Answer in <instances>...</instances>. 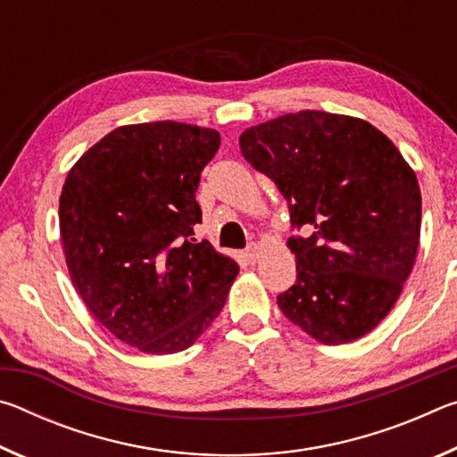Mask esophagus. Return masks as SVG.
Masks as SVG:
<instances>
[{
  "label": "esophagus",
  "instance_id": "34e87169",
  "mask_svg": "<svg viewBox=\"0 0 457 457\" xmlns=\"http://www.w3.org/2000/svg\"><path fill=\"white\" fill-rule=\"evenodd\" d=\"M245 256L250 258L252 262H256L260 258V245L256 242H252L250 245L245 247Z\"/></svg>",
  "mask_w": 457,
  "mask_h": 457
}]
</instances>
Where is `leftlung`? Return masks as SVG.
Segmentation results:
<instances>
[{
	"label": "left lung",
	"mask_w": 457,
	"mask_h": 457,
	"mask_svg": "<svg viewBox=\"0 0 457 457\" xmlns=\"http://www.w3.org/2000/svg\"><path fill=\"white\" fill-rule=\"evenodd\" d=\"M239 151L276 183L292 226L296 284L282 314L322 345L365 337L395 306L421 231V191L403 154L370 122L300 111L245 129Z\"/></svg>",
	"instance_id": "1"
}]
</instances>
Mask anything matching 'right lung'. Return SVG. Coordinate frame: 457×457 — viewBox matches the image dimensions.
<instances>
[{
    "label": "right lung",
    "mask_w": 457,
    "mask_h": 457,
    "mask_svg": "<svg viewBox=\"0 0 457 457\" xmlns=\"http://www.w3.org/2000/svg\"><path fill=\"white\" fill-rule=\"evenodd\" d=\"M218 149L213 129L125 125L66 175L58 215L68 274L92 316L141 353L189 349L218 319L239 272L193 231L199 175Z\"/></svg>",
    "instance_id": "right-lung-1"
}]
</instances>
